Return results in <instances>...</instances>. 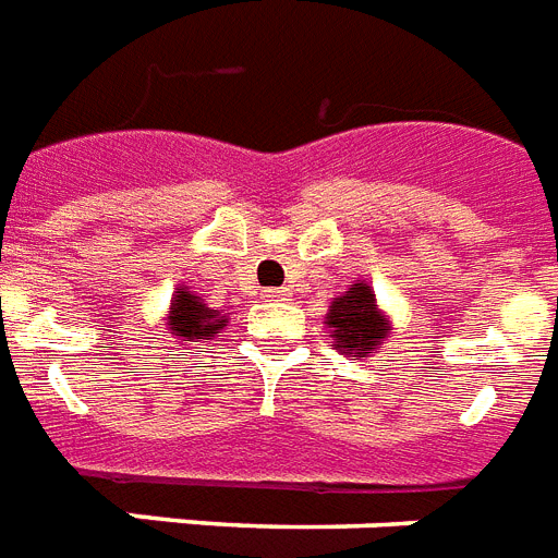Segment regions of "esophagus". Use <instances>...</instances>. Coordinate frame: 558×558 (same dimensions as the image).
<instances>
[{"label":"esophagus","instance_id":"1","mask_svg":"<svg viewBox=\"0 0 558 558\" xmlns=\"http://www.w3.org/2000/svg\"><path fill=\"white\" fill-rule=\"evenodd\" d=\"M265 296L267 300H284V296H288V291H284V288H267Z\"/></svg>","mask_w":558,"mask_h":558}]
</instances>
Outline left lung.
I'll use <instances>...</instances> for the list:
<instances>
[{"instance_id": "left-lung-1", "label": "left lung", "mask_w": 558, "mask_h": 558, "mask_svg": "<svg viewBox=\"0 0 558 558\" xmlns=\"http://www.w3.org/2000/svg\"><path fill=\"white\" fill-rule=\"evenodd\" d=\"M325 319L342 354H372L374 345H380L391 331L374 305V291L363 282L351 284L345 296L333 302L331 314Z\"/></svg>"}]
</instances>
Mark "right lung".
<instances>
[{
  "label": "right lung",
  "instance_id": "add662e5",
  "mask_svg": "<svg viewBox=\"0 0 558 558\" xmlns=\"http://www.w3.org/2000/svg\"><path fill=\"white\" fill-rule=\"evenodd\" d=\"M167 325L172 337H184L186 342H202L218 333L225 319H218V311H209L195 293L178 288Z\"/></svg>",
  "mask_w": 558,
  "mask_h": 558
}]
</instances>
